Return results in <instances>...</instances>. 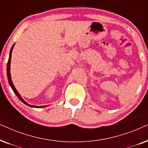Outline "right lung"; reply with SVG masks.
I'll return each instance as SVG.
<instances>
[{"label": "right lung", "mask_w": 148, "mask_h": 148, "mask_svg": "<svg viewBox=\"0 0 148 148\" xmlns=\"http://www.w3.org/2000/svg\"><path fill=\"white\" fill-rule=\"evenodd\" d=\"M14 46H15V44H13V46H12L11 48V50H10V53H9V60H8V62H7V78H8V81H9V84L10 85V86L11 87L12 90H13V92L15 93L16 96L18 97V98L22 102L24 103L25 105H27V106H29L30 107H33V108H42V107H46L47 106H33V105H30L28 104L25 102V100H23V98H21V96H20V94H19V92H17V90H16V88H15V86H14V85L13 84V82H12V79H11V73H10V70H11V53H12V51H13V47Z\"/></svg>", "instance_id": "add662e5"}]
</instances>
